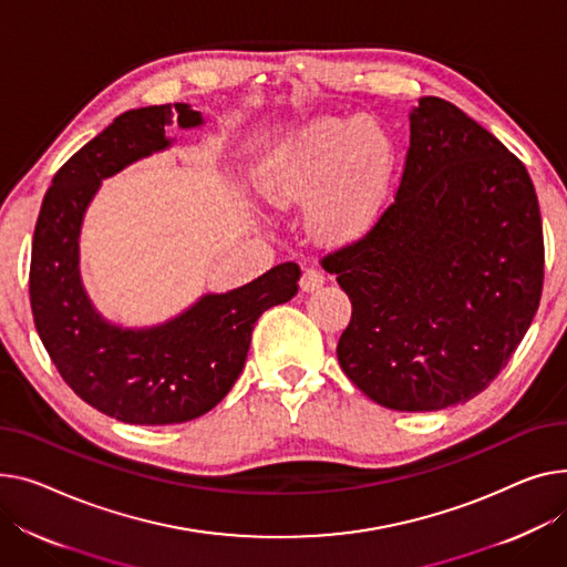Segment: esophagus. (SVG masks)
<instances>
[{
	"instance_id": "esophagus-1",
	"label": "esophagus",
	"mask_w": 567,
	"mask_h": 567,
	"mask_svg": "<svg viewBox=\"0 0 567 567\" xmlns=\"http://www.w3.org/2000/svg\"><path fill=\"white\" fill-rule=\"evenodd\" d=\"M323 282H326L323 271L317 269V267H308V269L303 271V278H300V289H303V291H315V289H319Z\"/></svg>"
}]
</instances>
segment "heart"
<instances>
[{
	"label": "heart",
	"instance_id": "heart-1",
	"mask_svg": "<svg viewBox=\"0 0 567 567\" xmlns=\"http://www.w3.org/2000/svg\"><path fill=\"white\" fill-rule=\"evenodd\" d=\"M394 166L388 132L371 121L317 118L282 150L261 186L276 203L312 198V223L323 235L360 233L381 209Z\"/></svg>",
	"mask_w": 567,
	"mask_h": 567
}]
</instances>
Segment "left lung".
<instances>
[{
	"mask_svg": "<svg viewBox=\"0 0 567 567\" xmlns=\"http://www.w3.org/2000/svg\"><path fill=\"white\" fill-rule=\"evenodd\" d=\"M351 298L339 367L403 412L470 401L529 330L545 278L534 182L465 111L422 97L394 200L321 257Z\"/></svg>",
	"mask_w": 567,
	"mask_h": 567,
	"instance_id": "left-lung-1",
	"label": "left lung"
}]
</instances>
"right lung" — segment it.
I'll list each match as a JSON object with an SVG mask.
<instances>
[{
    "instance_id": "right-lung-1",
    "label": "right lung",
    "mask_w": 567,
    "mask_h": 567,
    "mask_svg": "<svg viewBox=\"0 0 567 567\" xmlns=\"http://www.w3.org/2000/svg\"><path fill=\"white\" fill-rule=\"evenodd\" d=\"M171 123L203 121L182 102L132 109L74 153L48 188L31 244L33 323L61 379L95 410L138 426L182 424L212 410L239 379L255 321L291 300L300 278L298 264H278L150 330H123L95 315L78 269L82 216L100 179L168 145Z\"/></svg>"
}]
</instances>
